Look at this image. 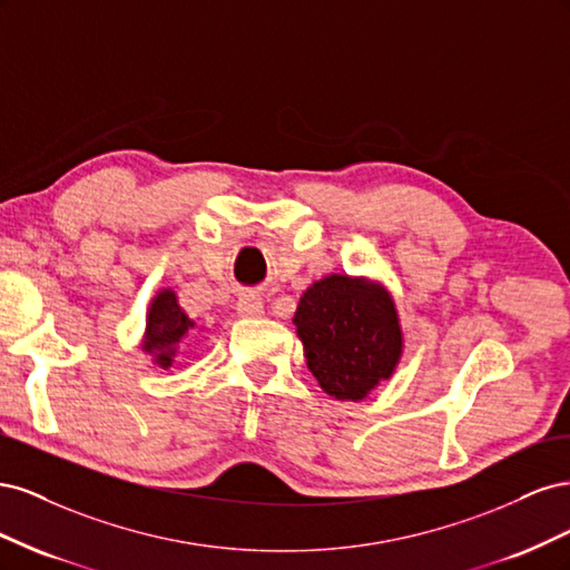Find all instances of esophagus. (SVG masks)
<instances>
[{"label": "esophagus", "instance_id": "esophagus-1", "mask_svg": "<svg viewBox=\"0 0 570 570\" xmlns=\"http://www.w3.org/2000/svg\"><path fill=\"white\" fill-rule=\"evenodd\" d=\"M237 314L243 318H258L264 316V302L256 295H243L237 299Z\"/></svg>", "mask_w": 570, "mask_h": 570}]
</instances>
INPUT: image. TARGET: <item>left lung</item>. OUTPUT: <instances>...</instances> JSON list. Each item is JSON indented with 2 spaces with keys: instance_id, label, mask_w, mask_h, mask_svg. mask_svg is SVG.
Masks as SVG:
<instances>
[{
  "instance_id": "obj_1",
  "label": "left lung",
  "mask_w": 570,
  "mask_h": 570,
  "mask_svg": "<svg viewBox=\"0 0 570 570\" xmlns=\"http://www.w3.org/2000/svg\"><path fill=\"white\" fill-rule=\"evenodd\" d=\"M306 368L337 402H361L394 375L404 331L390 289L366 275L331 273L304 289L292 316Z\"/></svg>"
}]
</instances>
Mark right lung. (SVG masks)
Listing matches in <instances>:
<instances>
[{
  "label": "right lung",
  "mask_w": 570,
  "mask_h": 570,
  "mask_svg": "<svg viewBox=\"0 0 570 570\" xmlns=\"http://www.w3.org/2000/svg\"><path fill=\"white\" fill-rule=\"evenodd\" d=\"M195 331L197 323L189 318L185 314V308L178 304L176 289L161 287L147 306L140 350L151 356L154 366L166 371L174 366L180 344L189 335H195Z\"/></svg>",
  "instance_id": "right-lung-1"
}]
</instances>
